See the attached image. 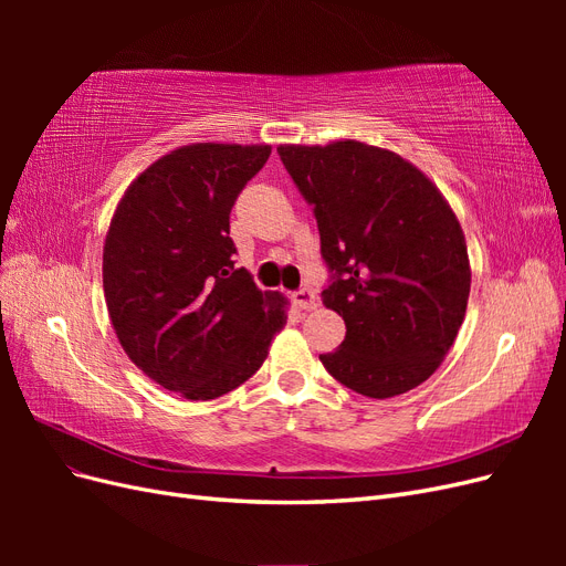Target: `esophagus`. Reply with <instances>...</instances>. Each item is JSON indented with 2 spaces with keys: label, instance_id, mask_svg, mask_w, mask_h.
Wrapping results in <instances>:
<instances>
[{
  "label": "esophagus",
  "instance_id": "esophagus-1",
  "mask_svg": "<svg viewBox=\"0 0 566 566\" xmlns=\"http://www.w3.org/2000/svg\"><path fill=\"white\" fill-rule=\"evenodd\" d=\"M293 302L300 306V310H314L316 302H318V295H316L314 287L304 285V287L295 290V293H293Z\"/></svg>",
  "mask_w": 566,
  "mask_h": 566
}]
</instances>
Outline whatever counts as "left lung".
Masks as SVG:
<instances>
[{
	"instance_id": "obj_1",
	"label": "left lung",
	"mask_w": 566,
	"mask_h": 566,
	"mask_svg": "<svg viewBox=\"0 0 566 566\" xmlns=\"http://www.w3.org/2000/svg\"><path fill=\"white\" fill-rule=\"evenodd\" d=\"M279 156L316 217L331 273L321 300L347 325L321 364L370 399L418 387L449 354L468 310L470 262L455 214L391 150L337 142L281 146Z\"/></svg>"
}]
</instances>
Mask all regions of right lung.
<instances>
[{
	"mask_svg": "<svg viewBox=\"0 0 566 566\" xmlns=\"http://www.w3.org/2000/svg\"><path fill=\"white\" fill-rule=\"evenodd\" d=\"M269 146L196 144L153 163L119 200L104 293L119 345L160 387L208 401L260 370L285 300L235 269L231 208Z\"/></svg>",
	"mask_w": 566,
	"mask_h": 566,
	"instance_id": "right-lung-1",
	"label": "right lung"
}]
</instances>
